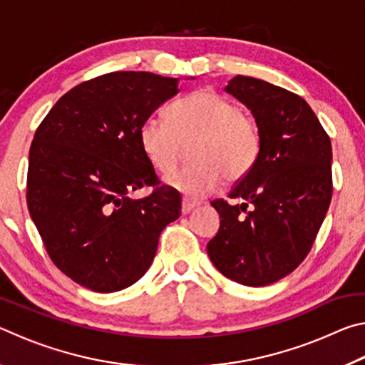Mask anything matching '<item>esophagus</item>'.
Masks as SVG:
<instances>
[{
	"instance_id": "obj_1",
	"label": "esophagus",
	"mask_w": 365,
	"mask_h": 365,
	"mask_svg": "<svg viewBox=\"0 0 365 365\" xmlns=\"http://www.w3.org/2000/svg\"><path fill=\"white\" fill-rule=\"evenodd\" d=\"M197 206V202H195V201H190V200H187V197H185V200L182 201V212L183 214H188V212H191L193 211V209H196Z\"/></svg>"
}]
</instances>
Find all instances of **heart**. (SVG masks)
<instances>
[{"mask_svg":"<svg viewBox=\"0 0 365 365\" xmlns=\"http://www.w3.org/2000/svg\"><path fill=\"white\" fill-rule=\"evenodd\" d=\"M169 120L150 115L138 130L140 146L153 169L169 174L190 146L193 164L178 169L168 183L191 197L206 196L222 182L250 174L261 154L262 137L256 119L237 103L212 90H196L169 108Z\"/></svg>","mask_w":365,"mask_h":365,"instance_id":"1","label":"heart"}]
</instances>
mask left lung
I'll return each mask as SVG.
<instances>
[{"instance_id": "8db88e82", "label": "left lung", "mask_w": 365, "mask_h": 365, "mask_svg": "<svg viewBox=\"0 0 365 365\" xmlns=\"http://www.w3.org/2000/svg\"><path fill=\"white\" fill-rule=\"evenodd\" d=\"M251 109L262 146L255 168L228 197L215 200L220 227L207 255L220 274L265 287L292 274L311 251L331 201V143L301 96L237 76L225 86Z\"/></svg>"}]
</instances>
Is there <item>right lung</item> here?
Here are the masks:
<instances>
[{
    "label": "right lung",
    "mask_w": 365,
    "mask_h": 365,
    "mask_svg": "<svg viewBox=\"0 0 365 365\" xmlns=\"http://www.w3.org/2000/svg\"><path fill=\"white\" fill-rule=\"evenodd\" d=\"M178 93V78L110 72L73 86L36 128L29 154L27 206L54 265L78 285L113 293L150 269L159 235L182 201L163 185L138 130ZM153 186L132 200L130 193Z\"/></svg>",
    "instance_id": "obj_1"
}]
</instances>
